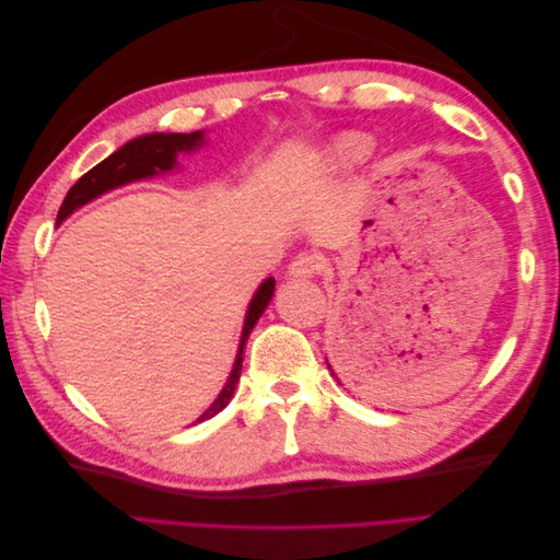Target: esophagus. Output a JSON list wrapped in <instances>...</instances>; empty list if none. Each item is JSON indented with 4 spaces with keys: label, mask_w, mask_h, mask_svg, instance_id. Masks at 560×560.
<instances>
[{
    "label": "esophagus",
    "mask_w": 560,
    "mask_h": 560,
    "mask_svg": "<svg viewBox=\"0 0 560 560\" xmlns=\"http://www.w3.org/2000/svg\"><path fill=\"white\" fill-rule=\"evenodd\" d=\"M322 270H325V259L313 252H301L299 257H294L290 264L292 278H315L322 273Z\"/></svg>",
    "instance_id": "esophagus-1"
}]
</instances>
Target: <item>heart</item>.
<instances>
[{
    "label": "heart",
    "instance_id": "b5f03b06",
    "mask_svg": "<svg viewBox=\"0 0 560 560\" xmlns=\"http://www.w3.org/2000/svg\"><path fill=\"white\" fill-rule=\"evenodd\" d=\"M371 151H374V140L366 132H343L329 144L327 161L334 167L350 171V167L362 165L371 156Z\"/></svg>",
    "mask_w": 560,
    "mask_h": 560
}]
</instances>
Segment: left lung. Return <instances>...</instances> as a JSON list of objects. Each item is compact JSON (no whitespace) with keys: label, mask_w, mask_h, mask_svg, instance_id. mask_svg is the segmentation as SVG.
Instances as JSON below:
<instances>
[{"label":"left lung","mask_w":560,"mask_h":560,"mask_svg":"<svg viewBox=\"0 0 560 560\" xmlns=\"http://www.w3.org/2000/svg\"><path fill=\"white\" fill-rule=\"evenodd\" d=\"M327 366H329V364H327ZM329 369H331V366H329ZM334 376H336V374H334Z\"/></svg>","instance_id":"obj_1"}]
</instances>
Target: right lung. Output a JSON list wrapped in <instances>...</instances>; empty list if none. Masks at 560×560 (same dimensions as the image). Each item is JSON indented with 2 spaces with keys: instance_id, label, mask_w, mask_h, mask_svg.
Segmentation results:
<instances>
[{
  "instance_id": "1",
  "label": "right lung",
  "mask_w": 560,
  "mask_h": 560,
  "mask_svg": "<svg viewBox=\"0 0 560 560\" xmlns=\"http://www.w3.org/2000/svg\"><path fill=\"white\" fill-rule=\"evenodd\" d=\"M202 142H206V140H202V130H196V132H151V135H142V138H138V140L126 142L121 149L114 151L109 159H105L103 163H97L95 167H91V171L83 175L70 191H67L62 206L58 210V222H62L65 217H70L77 208L86 206L89 200L103 196L109 189H116V186L173 171V167L177 165L179 151L198 149ZM273 292H276V280L268 278V280L261 282L257 294H254L249 308H247V315H245L241 348H238V354H235V364H233L231 376H229L222 393H219V397L212 401L210 409L202 413L196 422H202V420L217 416L231 401L235 383H238V378H241L245 341H247L249 331L254 329V325H257V319L261 317V313L266 311Z\"/></svg>"
}]
</instances>
